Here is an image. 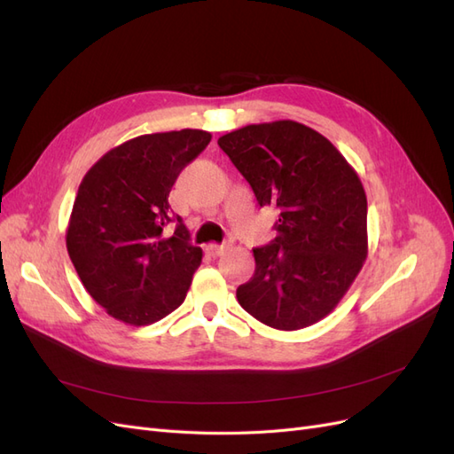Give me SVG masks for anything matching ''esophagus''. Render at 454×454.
<instances>
[{"instance_id":"esophagus-1","label":"esophagus","mask_w":454,"mask_h":454,"mask_svg":"<svg viewBox=\"0 0 454 454\" xmlns=\"http://www.w3.org/2000/svg\"><path fill=\"white\" fill-rule=\"evenodd\" d=\"M204 250H206V254H208V255L217 257V255H222L225 252V246L223 244H208Z\"/></svg>"}]
</instances>
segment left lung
<instances>
[{"label":"left lung","mask_w":454,"mask_h":454,"mask_svg":"<svg viewBox=\"0 0 454 454\" xmlns=\"http://www.w3.org/2000/svg\"><path fill=\"white\" fill-rule=\"evenodd\" d=\"M259 206H277V239L254 250L240 307L284 332L332 312L367 257V199L358 174L320 132L295 121L232 130L217 140Z\"/></svg>","instance_id":"8db88e82"}]
</instances>
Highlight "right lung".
<instances>
[{"label": "right lung", "instance_id": "1", "mask_svg": "<svg viewBox=\"0 0 454 454\" xmlns=\"http://www.w3.org/2000/svg\"><path fill=\"white\" fill-rule=\"evenodd\" d=\"M206 130L144 134L114 147L79 185L66 246L90 297L109 316L149 325L184 303L202 250L168 195L177 176L210 144ZM175 235H161L168 223Z\"/></svg>", "mask_w": 454, "mask_h": 454}]
</instances>
